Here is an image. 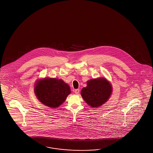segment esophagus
Masks as SVG:
<instances>
[{
	"mask_svg": "<svg viewBox=\"0 0 153 153\" xmlns=\"http://www.w3.org/2000/svg\"><path fill=\"white\" fill-rule=\"evenodd\" d=\"M79 92H80V90L79 89H76L74 91V92L75 93V94H79Z\"/></svg>",
	"mask_w": 153,
	"mask_h": 153,
	"instance_id": "obj_1",
	"label": "esophagus"
}]
</instances>
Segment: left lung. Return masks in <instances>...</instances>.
<instances>
[{
	"mask_svg": "<svg viewBox=\"0 0 153 153\" xmlns=\"http://www.w3.org/2000/svg\"><path fill=\"white\" fill-rule=\"evenodd\" d=\"M112 92L111 83L104 78L92 79L87 81V86L82 88L81 95L91 107H99L110 97Z\"/></svg>",
	"mask_w": 153,
	"mask_h": 153,
	"instance_id": "1",
	"label": "left lung"
}]
</instances>
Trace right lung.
<instances>
[{
	"instance_id": "1",
	"label": "right lung",
	"mask_w": 153,
	"mask_h": 153,
	"mask_svg": "<svg viewBox=\"0 0 153 153\" xmlns=\"http://www.w3.org/2000/svg\"><path fill=\"white\" fill-rule=\"evenodd\" d=\"M34 92L42 104L55 108L65 101L71 91L68 85L62 79L47 78L36 81Z\"/></svg>"
}]
</instances>
